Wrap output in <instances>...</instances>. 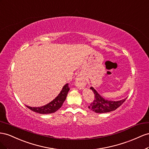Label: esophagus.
Instances as JSON below:
<instances>
[{"label":"esophagus","instance_id":"1","mask_svg":"<svg viewBox=\"0 0 149 149\" xmlns=\"http://www.w3.org/2000/svg\"><path fill=\"white\" fill-rule=\"evenodd\" d=\"M86 80L82 76H78L77 78L75 80V86H77L78 88L82 89L86 86Z\"/></svg>","mask_w":149,"mask_h":149}]
</instances>
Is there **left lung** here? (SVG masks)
Here are the masks:
<instances>
[{"mask_svg": "<svg viewBox=\"0 0 149 149\" xmlns=\"http://www.w3.org/2000/svg\"><path fill=\"white\" fill-rule=\"evenodd\" d=\"M91 89L94 93V100L88 106L89 109L96 113H107L116 110L124 102L127 98L118 101H110L104 99L93 87Z\"/></svg>", "mask_w": 149, "mask_h": 149, "instance_id": "left-lung-1", "label": "left lung"}]
</instances>
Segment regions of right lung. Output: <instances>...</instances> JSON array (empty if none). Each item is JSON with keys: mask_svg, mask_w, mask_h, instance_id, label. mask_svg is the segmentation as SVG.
Returning <instances> with one entry per match:
<instances>
[{"mask_svg": "<svg viewBox=\"0 0 149 149\" xmlns=\"http://www.w3.org/2000/svg\"><path fill=\"white\" fill-rule=\"evenodd\" d=\"M69 90L70 88L69 87V84H67L63 87L61 92L56 98L54 99L52 102H50L48 104L38 107H29L28 105H26V107L32 110V111L39 113L48 114L54 113L62 107L63 102L65 101L66 99L68 92L69 91Z\"/></svg>", "mask_w": 149, "mask_h": 149, "instance_id": "right-lung-1", "label": "right lung"}]
</instances>
